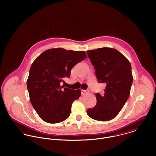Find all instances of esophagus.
<instances>
[{
    "mask_svg": "<svg viewBox=\"0 0 156 156\" xmlns=\"http://www.w3.org/2000/svg\"><path fill=\"white\" fill-rule=\"evenodd\" d=\"M81 92H82V95H85L86 94H87L88 92H89V90H84V89H82L81 90Z\"/></svg>",
    "mask_w": 156,
    "mask_h": 156,
    "instance_id": "obj_1",
    "label": "esophagus"
}]
</instances>
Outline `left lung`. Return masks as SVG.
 <instances>
[{"instance_id": "left-lung-1", "label": "left lung", "mask_w": 156, "mask_h": 156, "mask_svg": "<svg viewBox=\"0 0 156 156\" xmlns=\"http://www.w3.org/2000/svg\"><path fill=\"white\" fill-rule=\"evenodd\" d=\"M87 53L98 82L106 84L103 95L95 94L97 104L87 110V114L97 121H109L121 111L130 95L133 79L131 64L113 48H99Z\"/></svg>"}]
</instances>
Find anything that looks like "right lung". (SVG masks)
Masks as SVG:
<instances>
[{"instance_id": "obj_1", "label": "right lung", "mask_w": 156, "mask_h": 156, "mask_svg": "<svg viewBox=\"0 0 156 156\" xmlns=\"http://www.w3.org/2000/svg\"><path fill=\"white\" fill-rule=\"evenodd\" d=\"M87 57L84 51L54 48L44 51L32 63L27 88L33 108L45 122L59 123L69 117L72 103L80 97L81 90L64 88L60 83Z\"/></svg>"}]
</instances>
